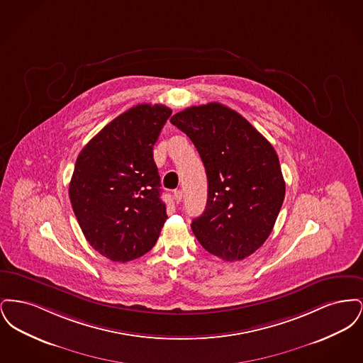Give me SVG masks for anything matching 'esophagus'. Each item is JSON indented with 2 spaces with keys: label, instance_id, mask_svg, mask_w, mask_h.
Instances as JSON below:
<instances>
[{
  "label": "esophagus",
  "instance_id": "obj_1",
  "mask_svg": "<svg viewBox=\"0 0 363 363\" xmlns=\"http://www.w3.org/2000/svg\"><path fill=\"white\" fill-rule=\"evenodd\" d=\"M174 200L177 204H179L182 201V191L181 190H175L174 191Z\"/></svg>",
  "mask_w": 363,
  "mask_h": 363
}]
</instances>
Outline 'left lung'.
I'll return each mask as SVG.
<instances>
[{
  "label": "left lung",
  "mask_w": 363,
  "mask_h": 363,
  "mask_svg": "<svg viewBox=\"0 0 363 363\" xmlns=\"http://www.w3.org/2000/svg\"><path fill=\"white\" fill-rule=\"evenodd\" d=\"M170 122L191 140L207 173V206L191 222L196 238L225 261L249 257L269 237L284 200L277 151L225 104L188 107Z\"/></svg>",
  "instance_id": "left-lung-1"
}]
</instances>
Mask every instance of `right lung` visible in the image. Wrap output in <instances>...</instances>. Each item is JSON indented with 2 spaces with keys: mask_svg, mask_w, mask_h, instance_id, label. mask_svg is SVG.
I'll list each match as a JSON object with an SVG mask.
<instances>
[{
  "mask_svg": "<svg viewBox=\"0 0 363 363\" xmlns=\"http://www.w3.org/2000/svg\"><path fill=\"white\" fill-rule=\"evenodd\" d=\"M170 116L163 104H138L107 123L77 156L72 208L86 241L111 261L150 252L167 219L152 150Z\"/></svg>",
  "mask_w": 363,
  "mask_h": 363,
  "instance_id": "obj_1",
  "label": "right lung"
}]
</instances>
